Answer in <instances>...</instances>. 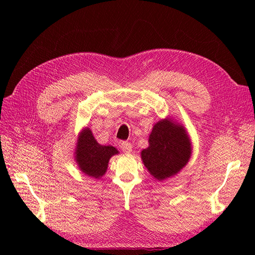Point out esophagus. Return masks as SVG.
I'll list each match as a JSON object with an SVG mask.
<instances>
[{
	"label": "esophagus",
	"mask_w": 255,
	"mask_h": 255,
	"mask_svg": "<svg viewBox=\"0 0 255 255\" xmlns=\"http://www.w3.org/2000/svg\"><path fill=\"white\" fill-rule=\"evenodd\" d=\"M120 148H121V150L123 151V152H126V153H129L130 151H132V143H129L128 141H122L121 143H120Z\"/></svg>",
	"instance_id": "34e87169"
}]
</instances>
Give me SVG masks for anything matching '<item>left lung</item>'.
I'll return each instance as SVG.
<instances>
[{"mask_svg":"<svg viewBox=\"0 0 255 255\" xmlns=\"http://www.w3.org/2000/svg\"><path fill=\"white\" fill-rule=\"evenodd\" d=\"M150 145L142 150L141 158L150 173L158 181L179 172L187 164L191 154L188 135L183 127L168 120L154 126Z\"/></svg>","mask_w":255,"mask_h":255,"instance_id":"1","label":"left lung"}]
</instances>
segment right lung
<instances>
[{"label": "right lung", "instance_id": "obj_1", "mask_svg": "<svg viewBox=\"0 0 255 255\" xmlns=\"http://www.w3.org/2000/svg\"><path fill=\"white\" fill-rule=\"evenodd\" d=\"M75 153L81 170L85 174L99 179L106 172L110 158L118 151L112 145L99 144L91 130L86 128L80 135Z\"/></svg>", "mask_w": 255, "mask_h": 255}]
</instances>
